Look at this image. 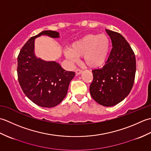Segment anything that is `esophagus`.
Returning a JSON list of instances; mask_svg holds the SVG:
<instances>
[{"label": "esophagus", "mask_w": 151, "mask_h": 151, "mask_svg": "<svg viewBox=\"0 0 151 151\" xmlns=\"http://www.w3.org/2000/svg\"><path fill=\"white\" fill-rule=\"evenodd\" d=\"M75 73H76V75H81V74H82V70L80 69H76L75 70Z\"/></svg>", "instance_id": "1"}]
</instances>
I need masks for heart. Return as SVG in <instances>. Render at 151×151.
I'll use <instances>...</instances> for the list:
<instances>
[{
    "mask_svg": "<svg viewBox=\"0 0 151 151\" xmlns=\"http://www.w3.org/2000/svg\"><path fill=\"white\" fill-rule=\"evenodd\" d=\"M110 49V40L104 34H89L70 45L65 55L71 62H77L83 56L84 62L90 68H97L106 61Z\"/></svg>",
    "mask_w": 151,
    "mask_h": 151,
    "instance_id": "heart-1",
    "label": "heart"
}]
</instances>
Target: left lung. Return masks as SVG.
Instances as JSON below:
<instances>
[{"label": "left lung", "mask_w": 151, "mask_h": 151, "mask_svg": "<svg viewBox=\"0 0 151 151\" xmlns=\"http://www.w3.org/2000/svg\"><path fill=\"white\" fill-rule=\"evenodd\" d=\"M112 49L102 68L93 70L89 87L92 98L104 106H113L123 101L134 85L136 57L129 43L119 33L106 29Z\"/></svg>", "instance_id": "8db88e82"}]
</instances>
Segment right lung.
<instances>
[{
	"label": "right lung",
	"instance_id": "right-lung-1",
	"mask_svg": "<svg viewBox=\"0 0 151 151\" xmlns=\"http://www.w3.org/2000/svg\"><path fill=\"white\" fill-rule=\"evenodd\" d=\"M41 36L58 38L60 34L44 30L28 40L17 57L18 81L22 91L34 103L43 108H52L65 97L75 73L63 69L54 61H45L36 56L35 39Z\"/></svg>",
	"mask_w": 151,
	"mask_h": 151
}]
</instances>
